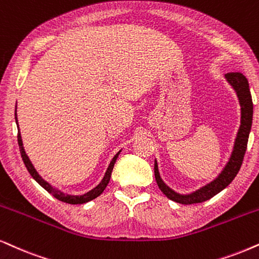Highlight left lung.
Returning a JSON list of instances; mask_svg holds the SVG:
<instances>
[{
  "instance_id": "left-lung-1",
  "label": "left lung",
  "mask_w": 259,
  "mask_h": 259,
  "mask_svg": "<svg viewBox=\"0 0 259 259\" xmlns=\"http://www.w3.org/2000/svg\"><path fill=\"white\" fill-rule=\"evenodd\" d=\"M227 82L233 87V90L237 93L241 110V119L240 126H239L237 137L234 141V147L232 150L231 158L226 166L222 169L220 175H219L214 181L208 183L207 185L202 186L196 191L191 192L188 195H182L178 192L173 191L171 188L163 183L160 177L158 169V162L154 163V175H155V181L158 184L159 189L165 194L169 199L177 203H182V204H194V203H202L208 201L219 192L222 191L225 188H227L231 184L232 181L238 175L239 169L243 163L245 152H246L248 135L251 132L252 125V116H253V104H252V97L250 93V88H248V81L241 73H228L225 75Z\"/></svg>"
}]
</instances>
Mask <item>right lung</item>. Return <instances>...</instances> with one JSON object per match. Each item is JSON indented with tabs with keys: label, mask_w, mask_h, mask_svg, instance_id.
I'll return each mask as SVG.
<instances>
[{
	"label": "right lung",
	"mask_w": 259,
	"mask_h": 259,
	"mask_svg": "<svg viewBox=\"0 0 259 259\" xmlns=\"http://www.w3.org/2000/svg\"><path fill=\"white\" fill-rule=\"evenodd\" d=\"M15 122H16V125H18V143H19V148H20L21 158H22V160H24V163H25L26 168H27V171L29 172V175L32 176V178H33L34 181L37 182L38 184L41 186V188H44L45 190H47L49 194H51L52 196H54V197H56L57 199H60V201H62V202L69 203V204H82V203L90 202V201H92V199L97 198L98 196H100L101 194H103V191H104V190H105L107 184H109L110 178H111V173H112V169H113V166H114V162H116L117 158H118L120 150L116 154V155L113 156V159L111 160L109 167H107L106 172H105V176H104V178L101 179V182L96 186V188L92 189L91 191L86 192V194L80 195V196L67 195V194H64V192L60 191V190L55 189L54 186H52L51 184H49L47 181H44V179H42L41 177L38 175V172L35 171L34 166L32 165L31 160L28 159L27 154H26L25 149H24V145H22L21 134H20V129H19V124H18V117H16V107H15Z\"/></svg>",
	"instance_id": "obj_1"
}]
</instances>
